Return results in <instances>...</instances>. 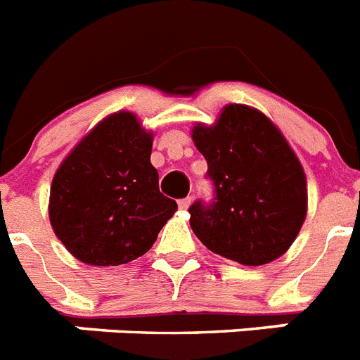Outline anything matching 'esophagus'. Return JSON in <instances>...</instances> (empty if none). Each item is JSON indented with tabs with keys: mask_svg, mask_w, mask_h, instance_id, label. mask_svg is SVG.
<instances>
[{
	"mask_svg": "<svg viewBox=\"0 0 360 360\" xmlns=\"http://www.w3.org/2000/svg\"><path fill=\"white\" fill-rule=\"evenodd\" d=\"M190 203H192V198H183V199H179V201H177V205H179V208H183V210H186V208L190 207Z\"/></svg>",
	"mask_w": 360,
	"mask_h": 360,
	"instance_id": "esophagus-1",
	"label": "esophagus"
}]
</instances>
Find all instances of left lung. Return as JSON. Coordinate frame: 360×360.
<instances>
[{"instance_id": "obj_1", "label": "left lung", "mask_w": 360, "mask_h": 360, "mask_svg": "<svg viewBox=\"0 0 360 360\" xmlns=\"http://www.w3.org/2000/svg\"><path fill=\"white\" fill-rule=\"evenodd\" d=\"M207 159L212 201L198 199L190 226L207 249L243 265H264L291 247L307 212L306 175L271 120L231 104L214 126L192 129Z\"/></svg>"}]
</instances>
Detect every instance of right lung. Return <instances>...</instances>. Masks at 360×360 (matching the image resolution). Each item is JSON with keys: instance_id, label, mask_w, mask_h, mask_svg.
<instances>
[{"instance_id": "1", "label": "right lung", "mask_w": 360, "mask_h": 360, "mask_svg": "<svg viewBox=\"0 0 360 360\" xmlns=\"http://www.w3.org/2000/svg\"><path fill=\"white\" fill-rule=\"evenodd\" d=\"M152 134L135 115H110L60 165L51 185L54 234L89 265L128 264L146 255L177 203L159 190Z\"/></svg>"}]
</instances>
